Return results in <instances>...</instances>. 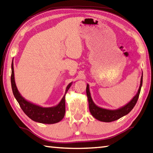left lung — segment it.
<instances>
[{
    "label": "left lung",
    "mask_w": 153,
    "mask_h": 153,
    "mask_svg": "<svg viewBox=\"0 0 153 153\" xmlns=\"http://www.w3.org/2000/svg\"><path fill=\"white\" fill-rule=\"evenodd\" d=\"M142 83H143V73H142V75L141 77L140 86V88H139V90L136 95L132 98L130 102H128L127 104L124 105V106L117 108V109L114 110L100 107L95 104L92 100V98L91 97L89 84H87L86 95L88 97V105H89V109L90 111V113L95 118H96V119L101 122H105V123H110V122L117 120L125 116V115L128 114L132 109H133V108L137 103L139 96H140V94Z\"/></svg>",
    "instance_id": "1"
}]
</instances>
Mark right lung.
<instances>
[{"instance_id":"add662e5","label":"right lung","mask_w":153,"mask_h":153,"mask_svg":"<svg viewBox=\"0 0 153 153\" xmlns=\"http://www.w3.org/2000/svg\"><path fill=\"white\" fill-rule=\"evenodd\" d=\"M72 83L73 82L68 84L63 98L56 106L51 107H41L26 100L19 92L15 82L13 61L12 62L11 85L13 96L27 116L36 123L52 124L59 123L63 119L65 113V95L72 85Z\"/></svg>"}]
</instances>
